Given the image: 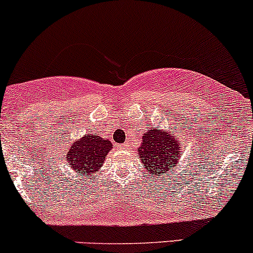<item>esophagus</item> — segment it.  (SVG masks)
<instances>
[{"label":"esophagus","mask_w":253,"mask_h":253,"mask_svg":"<svg viewBox=\"0 0 253 253\" xmlns=\"http://www.w3.org/2000/svg\"><path fill=\"white\" fill-rule=\"evenodd\" d=\"M118 148L121 149V150H123V152H126V150L129 149V144H127V143H122V144H119Z\"/></svg>","instance_id":"34e87169"}]
</instances>
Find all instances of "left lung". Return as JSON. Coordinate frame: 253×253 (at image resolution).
<instances>
[{"instance_id":"left-lung-1","label":"left lung","mask_w":253,"mask_h":253,"mask_svg":"<svg viewBox=\"0 0 253 253\" xmlns=\"http://www.w3.org/2000/svg\"><path fill=\"white\" fill-rule=\"evenodd\" d=\"M180 142L173 132L165 130L150 129L142 137V144L138 148L140 160L150 177L169 174L179 161Z\"/></svg>"}]
</instances>
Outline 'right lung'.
<instances>
[{
  "label": "right lung",
  "instance_id": "add662e5",
  "mask_svg": "<svg viewBox=\"0 0 253 253\" xmlns=\"http://www.w3.org/2000/svg\"><path fill=\"white\" fill-rule=\"evenodd\" d=\"M111 148L112 143L109 140L86 134L65 148L64 160L73 171L79 174L90 175V173L99 171L103 166L105 155Z\"/></svg>",
  "mask_w": 253,
  "mask_h": 253
}]
</instances>
